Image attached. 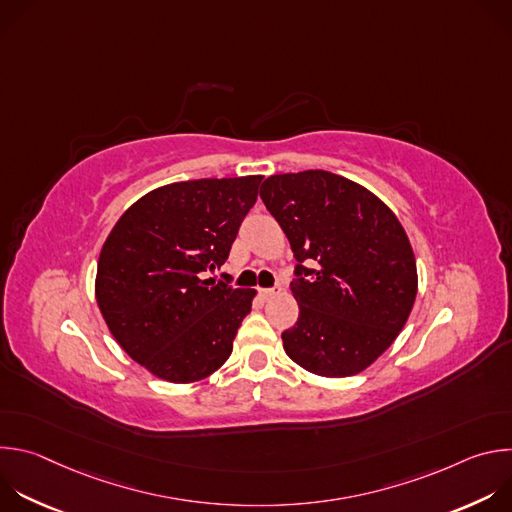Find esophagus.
<instances>
[{"mask_svg": "<svg viewBox=\"0 0 512 512\" xmlns=\"http://www.w3.org/2000/svg\"><path fill=\"white\" fill-rule=\"evenodd\" d=\"M279 294V289H275V287H271V289H261V298L263 300H271V298H275Z\"/></svg>", "mask_w": 512, "mask_h": 512, "instance_id": "1", "label": "esophagus"}]
</instances>
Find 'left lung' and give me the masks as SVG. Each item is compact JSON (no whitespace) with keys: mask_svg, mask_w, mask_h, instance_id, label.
Instances as JSON below:
<instances>
[{"mask_svg":"<svg viewBox=\"0 0 512 512\" xmlns=\"http://www.w3.org/2000/svg\"><path fill=\"white\" fill-rule=\"evenodd\" d=\"M259 194L298 261L300 316L281 334L287 356L320 377L362 373L395 342L417 296L399 218L371 190L324 170L269 176Z\"/></svg>","mask_w":512,"mask_h":512,"instance_id":"obj_1","label":"left lung"}]
</instances>
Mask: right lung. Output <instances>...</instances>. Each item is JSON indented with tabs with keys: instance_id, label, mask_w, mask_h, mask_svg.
I'll return each instance as SVG.
<instances>
[{
	"instance_id": "1",
	"label": "right lung",
	"mask_w": 512,
	"mask_h": 512,
	"mask_svg": "<svg viewBox=\"0 0 512 512\" xmlns=\"http://www.w3.org/2000/svg\"><path fill=\"white\" fill-rule=\"evenodd\" d=\"M263 176L202 178L160 186L111 229L95 298L117 344L170 383L221 369L251 312L255 289L204 279L221 269Z\"/></svg>"
}]
</instances>
